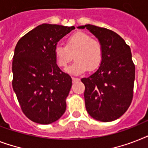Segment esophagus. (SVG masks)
I'll use <instances>...</instances> for the list:
<instances>
[{
	"instance_id": "34e87169",
	"label": "esophagus",
	"mask_w": 148,
	"mask_h": 148,
	"mask_svg": "<svg viewBox=\"0 0 148 148\" xmlns=\"http://www.w3.org/2000/svg\"><path fill=\"white\" fill-rule=\"evenodd\" d=\"M72 81H73V82H76V81H80V78H77V77H72Z\"/></svg>"
}]
</instances>
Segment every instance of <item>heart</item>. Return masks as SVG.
<instances>
[{
	"label": "heart",
	"mask_w": 148,
	"mask_h": 148,
	"mask_svg": "<svg viewBox=\"0 0 148 148\" xmlns=\"http://www.w3.org/2000/svg\"><path fill=\"white\" fill-rule=\"evenodd\" d=\"M103 47L98 40L92 39L87 33L78 31L66 40V46L56 45L54 58L58 65L64 67L74 58L75 61L65 71L71 74H83L88 69L95 71L103 60Z\"/></svg>",
	"instance_id": "1"
}]
</instances>
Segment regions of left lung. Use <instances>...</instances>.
<instances>
[{
  "label": "left lung",
  "mask_w": 148,
  "mask_h": 148,
  "mask_svg": "<svg viewBox=\"0 0 148 148\" xmlns=\"http://www.w3.org/2000/svg\"><path fill=\"white\" fill-rule=\"evenodd\" d=\"M77 28L89 30L103 47V60L97 71L81 79L85 86L88 113L95 120L113 121L126 112L133 98L135 66L131 48L114 31L86 24Z\"/></svg>",
  "instance_id": "8db88e82"
}]
</instances>
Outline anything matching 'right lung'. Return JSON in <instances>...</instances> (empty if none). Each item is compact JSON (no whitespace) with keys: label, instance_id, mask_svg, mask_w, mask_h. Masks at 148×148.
<instances>
[{"label":"right lung","instance_id":"add662e5","mask_svg":"<svg viewBox=\"0 0 148 148\" xmlns=\"http://www.w3.org/2000/svg\"><path fill=\"white\" fill-rule=\"evenodd\" d=\"M75 29L43 24L23 36L13 57V89L22 111L32 121L49 124L66 110L72 79L57 64L54 47Z\"/></svg>","mask_w":148,"mask_h":148}]
</instances>
